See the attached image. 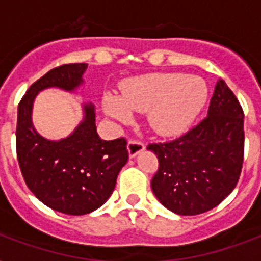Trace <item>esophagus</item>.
Instances as JSON below:
<instances>
[{
  "mask_svg": "<svg viewBox=\"0 0 261 261\" xmlns=\"http://www.w3.org/2000/svg\"><path fill=\"white\" fill-rule=\"evenodd\" d=\"M127 149H128V154H130V157H135V155L139 154V153L145 149V145H143V142H141L139 139H130V141H128V145H127Z\"/></svg>",
  "mask_w": 261,
  "mask_h": 261,
  "instance_id": "esophagus-1",
  "label": "esophagus"
}]
</instances>
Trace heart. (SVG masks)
Segmentation results:
<instances>
[{
    "label": "heart",
    "mask_w": 261,
    "mask_h": 261,
    "mask_svg": "<svg viewBox=\"0 0 261 261\" xmlns=\"http://www.w3.org/2000/svg\"><path fill=\"white\" fill-rule=\"evenodd\" d=\"M208 97L200 77L184 73H150L123 84L122 94H107L104 110L118 120H128L131 111L149 112L150 126L163 135L182 133L200 114Z\"/></svg>",
    "instance_id": "obj_1"
}]
</instances>
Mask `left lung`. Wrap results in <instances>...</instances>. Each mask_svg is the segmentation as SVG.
I'll use <instances>...</instances> for the list:
<instances>
[{
  "label": "left lung",
  "mask_w": 261,
  "mask_h": 261,
  "mask_svg": "<svg viewBox=\"0 0 261 261\" xmlns=\"http://www.w3.org/2000/svg\"><path fill=\"white\" fill-rule=\"evenodd\" d=\"M244 139L243 108L219 80L206 118L173 141L147 145L159 159L151 178L155 198L178 215L217 207L239 182Z\"/></svg>",
  "instance_id": "1"
}]
</instances>
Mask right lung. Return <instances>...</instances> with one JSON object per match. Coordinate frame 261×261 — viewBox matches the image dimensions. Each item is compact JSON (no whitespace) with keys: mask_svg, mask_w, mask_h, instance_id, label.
I'll return each instance as SVG.
<instances>
[{"mask_svg":"<svg viewBox=\"0 0 261 261\" xmlns=\"http://www.w3.org/2000/svg\"><path fill=\"white\" fill-rule=\"evenodd\" d=\"M88 63L54 67L35 81L18 102L16 151L24 181L42 203L63 214H89L114 192L128 160L127 141H104L96 131L92 104L84 106V120L61 141L43 138L32 124V104L46 88L73 92L83 84Z\"/></svg>","mask_w":261,"mask_h":261,"instance_id":"obj_1","label":"right lung"}]
</instances>
